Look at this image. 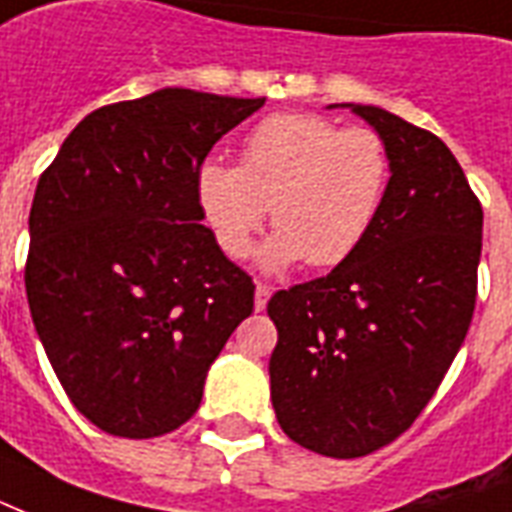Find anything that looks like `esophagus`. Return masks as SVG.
<instances>
[{
    "instance_id": "34e87169",
    "label": "esophagus",
    "mask_w": 512,
    "mask_h": 512,
    "mask_svg": "<svg viewBox=\"0 0 512 512\" xmlns=\"http://www.w3.org/2000/svg\"><path fill=\"white\" fill-rule=\"evenodd\" d=\"M268 298H271V287L260 285V282H257V287H255V309L257 312H263V309H266Z\"/></svg>"
}]
</instances>
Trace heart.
I'll return each mask as SVG.
<instances>
[{
    "label": "heart",
    "mask_w": 512,
    "mask_h": 512,
    "mask_svg": "<svg viewBox=\"0 0 512 512\" xmlns=\"http://www.w3.org/2000/svg\"><path fill=\"white\" fill-rule=\"evenodd\" d=\"M391 184L393 154L380 132L285 113L246 135L238 168L200 165L195 195L227 257L244 260L252 252L271 208L276 233L263 249V266L304 260L312 268H333L369 238Z\"/></svg>",
    "instance_id": "b5f03b06"
}]
</instances>
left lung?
<instances>
[{
    "label": "left lung",
    "instance_id": "8db88e82",
    "mask_svg": "<svg viewBox=\"0 0 512 512\" xmlns=\"http://www.w3.org/2000/svg\"><path fill=\"white\" fill-rule=\"evenodd\" d=\"M393 184L363 246L331 274L271 295V401L301 448L369 456L410 429L472 323L483 208L450 149L374 105Z\"/></svg>",
    "mask_w": 512,
    "mask_h": 512
}]
</instances>
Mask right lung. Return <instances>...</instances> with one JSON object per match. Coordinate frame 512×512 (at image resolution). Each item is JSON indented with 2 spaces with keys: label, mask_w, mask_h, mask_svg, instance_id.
<instances>
[{
  "label": "right lung",
  "mask_w": 512,
  "mask_h": 512,
  "mask_svg": "<svg viewBox=\"0 0 512 512\" xmlns=\"http://www.w3.org/2000/svg\"><path fill=\"white\" fill-rule=\"evenodd\" d=\"M266 97L160 89L75 127L29 211L26 298L75 410L105 434L162 437L200 407L255 282L200 214L195 176Z\"/></svg>",
  "instance_id": "right-lung-1"
}]
</instances>
